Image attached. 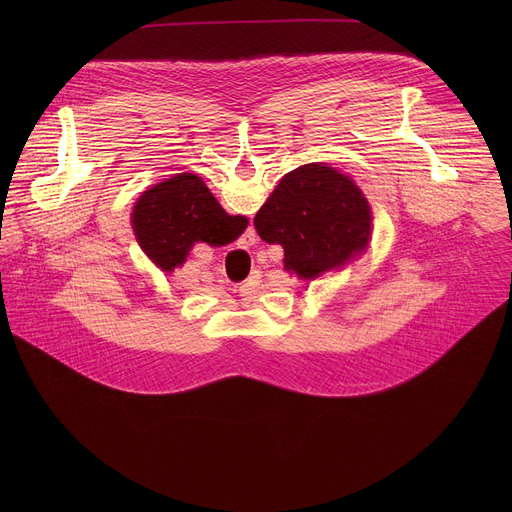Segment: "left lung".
<instances>
[{
    "mask_svg": "<svg viewBox=\"0 0 512 512\" xmlns=\"http://www.w3.org/2000/svg\"><path fill=\"white\" fill-rule=\"evenodd\" d=\"M253 225L265 243L283 247L285 271L316 279L369 247L373 212L350 176L306 164L281 178Z\"/></svg>",
    "mask_w": 512,
    "mask_h": 512,
    "instance_id": "left-lung-1",
    "label": "left lung"
}]
</instances>
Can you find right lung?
<instances>
[{
    "label": "right lung",
    "instance_id": "obj_1",
    "mask_svg": "<svg viewBox=\"0 0 512 512\" xmlns=\"http://www.w3.org/2000/svg\"><path fill=\"white\" fill-rule=\"evenodd\" d=\"M247 225V216L227 214L206 184L188 172L145 190L131 212L139 247L166 273L186 261L194 243L229 245Z\"/></svg>",
    "mask_w": 512,
    "mask_h": 512
}]
</instances>
